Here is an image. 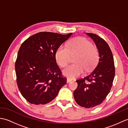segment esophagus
<instances>
[{
  "label": "esophagus",
  "instance_id": "34e87169",
  "mask_svg": "<svg viewBox=\"0 0 128 128\" xmlns=\"http://www.w3.org/2000/svg\"><path fill=\"white\" fill-rule=\"evenodd\" d=\"M72 80L71 79V78H67V80H66V82H67V83H69V82H70V81H71Z\"/></svg>",
  "mask_w": 128,
  "mask_h": 128
}]
</instances>
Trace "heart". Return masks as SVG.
I'll list each match as a JSON object with an SVG mask.
<instances>
[{"label":"heart","mask_w":128,"mask_h":128,"mask_svg":"<svg viewBox=\"0 0 128 128\" xmlns=\"http://www.w3.org/2000/svg\"><path fill=\"white\" fill-rule=\"evenodd\" d=\"M75 57L76 64L70 65L63 70V74L70 78L78 77L86 71H89L96 66L99 59L97 49L92 42L84 37H78L72 40L66 47L60 46L56 53V62L60 66H66L71 61L72 56Z\"/></svg>","instance_id":"b5f03b06"}]
</instances>
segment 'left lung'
I'll return each instance as SVG.
<instances>
[{"mask_svg":"<svg viewBox=\"0 0 128 128\" xmlns=\"http://www.w3.org/2000/svg\"><path fill=\"white\" fill-rule=\"evenodd\" d=\"M94 40L99 52V60L94 69L85 78L76 80L74 97L78 104L86 108L103 102L110 91L115 75L114 59L110 47L98 35L86 33Z\"/></svg>","mask_w":128,"mask_h":128,"instance_id":"left-lung-1","label":"left lung"}]
</instances>
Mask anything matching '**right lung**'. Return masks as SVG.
<instances>
[{
    "label": "right lung",
    "instance_id": "add662e5",
    "mask_svg": "<svg viewBox=\"0 0 128 128\" xmlns=\"http://www.w3.org/2000/svg\"><path fill=\"white\" fill-rule=\"evenodd\" d=\"M72 34L41 32L22 43L15 65L16 82L21 94L29 103H49L66 84V78L56 62V53Z\"/></svg>",
    "mask_w": 128,
    "mask_h": 128
}]
</instances>
